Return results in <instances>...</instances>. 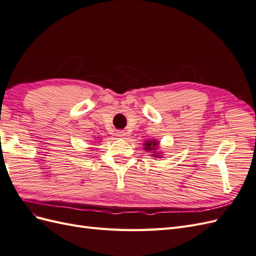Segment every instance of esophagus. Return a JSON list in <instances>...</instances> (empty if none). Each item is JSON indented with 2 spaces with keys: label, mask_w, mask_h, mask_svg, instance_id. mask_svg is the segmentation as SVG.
I'll return each instance as SVG.
<instances>
[{
  "label": "esophagus",
  "mask_w": 256,
  "mask_h": 256,
  "mask_svg": "<svg viewBox=\"0 0 256 256\" xmlns=\"http://www.w3.org/2000/svg\"><path fill=\"white\" fill-rule=\"evenodd\" d=\"M116 136H118V138H124V136H126V132L125 131H122V130H118V131H116Z\"/></svg>",
  "instance_id": "obj_1"
}]
</instances>
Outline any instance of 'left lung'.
Returning a JSON list of instances; mask_svg holds the SVG:
<instances>
[{
	"label": "left lung",
	"mask_w": 256,
	"mask_h": 256,
	"mask_svg": "<svg viewBox=\"0 0 256 256\" xmlns=\"http://www.w3.org/2000/svg\"><path fill=\"white\" fill-rule=\"evenodd\" d=\"M159 141L158 140H154V138H150V140H145V142L143 143L144 146V150L148 152L154 158H162V152L158 150L159 148Z\"/></svg>",
	"instance_id": "8db88e82"
}]
</instances>
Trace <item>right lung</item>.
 I'll return each mask as SVG.
<instances>
[{
	"mask_svg": "<svg viewBox=\"0 0 256 256\" xmlns=\"http://www.w3.org/2000/svg\"><path fill=\"white\" fill-rule=\"evenodd\" d=\"M98 141H99V140H98Z\"/></svg>",
	"mask_w": 256,
	"mask_h": 256,
	"instance_id": "right-lung-1",
	"label": "right lung"
}]
</instances>
